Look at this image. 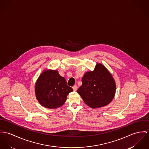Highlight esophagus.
Returning <instances> with one entry per match:
<instances>
[{
    "label": "esophagus",
    "instance_id": "obj_1",
    "mask_svg": "<svg viewBox=\"0 0 149 149\" xmlns=\"http://www.w3.org/2000/svg\"><path fill=\"white\" fill-rule=\"evenodd\" d=\"M72 88H73V90L74 91H76L77 90V85H74L73 87H72Z\"/></svg>",
    "mask_w": 149,
    "mask_h": 149
}]
</instances>
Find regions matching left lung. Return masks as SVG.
<instances>
[{
	"mask_svg": "<svg viewBox=\"0 0 149 149\" xmlns=\"http://www.w3.org/2000/svg\"><path fill=\"white\" fill-rule=\"evenodd\" d=\"M82 85L78 89L86 104L99 108L108 104L116 93V83L106 67L98 63L93 71L87 72L82 79Z\"/></svg>",
	"mask_w": 149,
	"mask_h": 149,
	"instance_id": "1",
	"label": "left lung"
}]
</instances>
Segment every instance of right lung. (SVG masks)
I'll use <instances>...</instances> for the list:
<instances>
[{
	"mask_svg": "<svg viewBox=\"0 0 149 149\" xmlns=\"http://www.w3.org/2000/svg\"><path fill=\"white\" fill-rule=\"evenodd\" d=\"M72 91V88L67 85L65 78L55 70L44 71L35 84L36 98L43 106L49 109L62 106L67 95Z\"/></svg>",
	"mask_w": 149,
	"mask_h": 149,
	"instance_id": "obj_1",
	"label": "right lung"
}]
</instances>
